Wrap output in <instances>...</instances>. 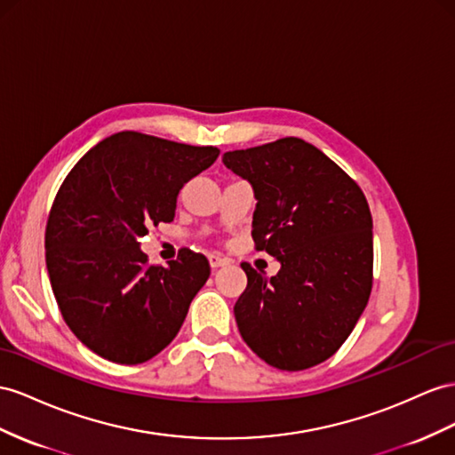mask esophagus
<instances>
[{
  "instance_id": "1",
  "label": "esophagus",
  "mask_w": 455,
  "mask_h": 455,
  "mask_svg": "<svg viewBox=\"0 0 455 455\" xmlns=\"http://www.w3.org/2000/svg\"><path fill=\"white\" fill-rule=\"evenodd\" d=\"M209 265H212L213 269H217V267L227 265V259L220 258V255H209Z\"/></svg>"
}]
</instances>
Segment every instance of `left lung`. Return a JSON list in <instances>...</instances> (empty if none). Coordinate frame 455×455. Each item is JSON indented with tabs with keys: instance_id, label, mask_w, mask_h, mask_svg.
<instances>
[{
	"instance_id": "8db88e82",
	"label": "left lung",
	"mask_w": 455,
	"mask_h": 455,
	"mask_svg": "<svg viewBox=\"0 0 455 455\" xmlns=\"http://www.w3.org/2000/svg\"><path fill=\"white\" fill-rule=\"evenodd\" d=\"M223 163L255 194V248L281 261L267 278L242 263L248 286L238 331L265 363L309 369L339 349L372 288V217L355 180L299 138L227 151Z\"/></svg>"
}]
</instances>
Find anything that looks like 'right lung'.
Wrapping results in <instances>:
<instances>
[{
  "mask_svg": "<svg viewBox=\"0 0 455 455\" xmlns=\"http://www.w3.org/2000/svg\"><path fill=\"white\" fill-rule=\"evenodd\" d=\"M213 146L116 132L67 174L45 227V265L68 329L113 363L136 365L167 347L209 278L188 248L148 265L140 238L171 223L182 186L212 167Z\"/></svg>",
  "mask_w": 455,
  "mask_h": 455,
  "instance_id": "right-lung-1",
  "label": "right lung"
}]
</instances>
